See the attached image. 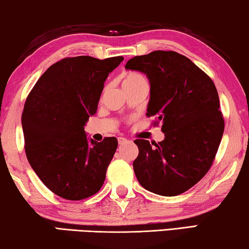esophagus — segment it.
Segmentation results:
<instances>
[{"label":"esophagus","mask_w":249,"mask_h":249,"mask_svg":"<svg viewBox=\"0 0 249 249\" xmlns=\"http://www.w3.org/2000/svg\"><path fill=\"white\" fill-rule=\"evenodd\" d=\"M128 142V140L127 139H125V138H124V137H119V138H118V142H119V145H124V143L125 142Z\"/></svg>","instance_id":"esophagus-1"}]
</instances>
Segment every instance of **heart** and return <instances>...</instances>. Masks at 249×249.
Masks as SVG:
<instances>
[{"mask_svg": "<svg viewBox=\"0 0 249 249\" xmlns=\"http://www.w3.org/2000/svg\"><path fill=\"white\" fill-rule=\"evenodd\" d=\"M142 83H147L145 77L142 74L137 73V71H127V73H124V75H122V86H124V89L142 84Z\"/></svg>", "mask_w": 249, "mask_h": 249, "instance_id": "1", "label": "heart"}]
</instances>
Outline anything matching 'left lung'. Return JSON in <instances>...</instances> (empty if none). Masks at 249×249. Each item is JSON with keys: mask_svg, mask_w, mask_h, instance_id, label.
I'll use <instances>...</instances> for the list:
<instances>
[{"mask_svg": "<svg viewBox=\"0 0 249 249\" xmlns=\"http://www.w3.org/2000/svg\"><path fill=\"white\" fill-rule=\"evenodd\" d=\"M125 70L146 74L150 84L147 116L161 124L163 142L137 139L133 171L140 185L155 194L178 196L210 169L225 121L217 89L196 64L176 52L156 50L136 56Z\"/></svg>", "mask_w": 249, "mask_h": 249, "instance_id": "left-lung-1", "label": "left lung"}]
</instances>
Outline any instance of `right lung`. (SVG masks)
<instances>
[{"mask_svg":"<svg viewBox=\"0 0 249 249\" xmlns=\"http://www.w3.org/2000/svg\"><path fill=\"white\" fill-rule=\"evenodd\" d=\"M122 60L67 57L52 65L29 93L21 118L27 158L60 197L83 200L103 185L118 140H89L84 125L98 110L107 75Z\"/></svg>","mask_w":249,"mask_h":249,"instance_id":"obj_1","label":"right lung"}]
</instances>
